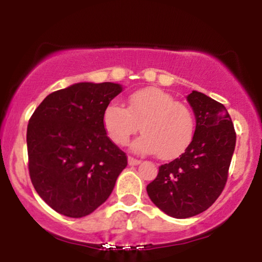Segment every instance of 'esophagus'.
<instances>
[{"instance_id":"34e87169","label":"esophagus","mask_w":262,"mask_h":262,"mask_svg":"<svg viewBox=\"0 0 262 262\" xmlns=\"http://www.w3.org/2000/svg\"><path fill=\"white\" fill-rule=\"evenodd\" d=\"M128 164L130 165V166H135V165H139L140 164V160H138V159H134V158H132V156H129V158H128Z\"/></svg>"}]
</instances>
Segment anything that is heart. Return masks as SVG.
<instances>
[{
    "label": "heart",
    "mask_w": 262,
    "mask_h": 262,
    "mask_svg": "<svg viewBox=\"0 0 262 262\" xmlns=\"http://www.w3.org/2000/svg\"><path fill=\"white\" fill-rule=\"evenodd\" d=\"M103 127L117 145H127L140 130L143 135L132 144L138 152H156L167 160L179 156L194 135L196 121L187 104L175 101L170 93L155 87L138 90L127 100V108L110 103L103 112Z\"/></svg>",
    "instance_id": "heart-1"
}]
</instances>
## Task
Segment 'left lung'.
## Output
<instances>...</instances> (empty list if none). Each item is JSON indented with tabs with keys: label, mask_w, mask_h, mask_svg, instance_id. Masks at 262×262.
<instances>
[{
	"label": "left lung",
	"mask_w": 262,
	"mask_h": 262,
	"mask_svg": "<svg viewBox=\"0 0 262 262\" xmlns=\"http://www.w3.org/2000/svg\"><path fill=\"white\" fill-rule=\"evenodd\" d=\"M188 103L196 117L193 139L185 152L159 167L146 186L150 200L173 218H189L208 209L221 196L236 134L225 107L202 92L192 91Z\"/></svg>",
	"instance_id": "1"
}]
</instances>
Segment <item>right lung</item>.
<instances>
[{
	"label": "right lung",
	"mask_w": 262,
	"mask_h": 262,
	"mask_svg": "<svg viewBox=\"0 0 262 262\" xmlns=\"http://www.w3.org/2000/svg\"><path fill=\"white\" fill-rule=\"evenodd\" d=\"M121 92L118 83H75L48 95L29 119L31 181L60 214L81 218L97 209L128 165L103 127L104 110Z\"/></svg>",
	"instance_id": "1"
}]
</instances>
